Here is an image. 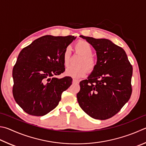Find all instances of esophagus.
I'll return each mask as SVG.
<instances>
[{"mask_svg": "<svg viewBox=\"0 0 146 146\" xmlns=\"http://www.w3.org/2000/svg\"><path fill=\"white\" fill-rule=\"evenodd\" d=\"M73 83H78L79 80H76V79H73Z\"/></svg>", "mask_w": 146, "mask_h": 146, "instance_id": "1", "label": "esophagus"}]
</instances>
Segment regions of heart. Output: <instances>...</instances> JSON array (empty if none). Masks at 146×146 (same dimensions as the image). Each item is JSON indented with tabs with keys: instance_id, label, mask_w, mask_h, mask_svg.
<instances>
[{
	"instance_id": "obj_1",
	"label": "heart",
	"mask_w": 146,
	"mask_h": 146,
	"mask_svg": "<svg viewBox=\"0 0 146 146\" xmlns=\"http://www.w3.org/2000/svg\"><path fill=\"white\" fill-rule=\"evenodd\" d=\"M76 51L83 55L79 60V66H70L66 69L65 74L72 78H78L83 77L87 73V70L91 71L96 66V60L92 56V48L89 43L85 41H80L75 44ZM71 51L70 47H66L62 54L63 63L65 66L69 65L70 60Z\"/></svg>"
}]
</instances>
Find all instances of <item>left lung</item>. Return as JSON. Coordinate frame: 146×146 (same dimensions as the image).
Masks as SVG:
<instances>
[{"instance_id":"obj_1","label":"left lung","mask_w":146,"mask_h":146,"mask_svg":"<svg viewBox=\"0 0 146 146\" xmlns=\"http://www.w3.org/2000/svg\"><path fill=\"white\" fill-rule=\"evenodd\" d=\"M96 52V66L80 82L77 100L87 115L105 120L113 117L130 98L133 68L121 47L107 39L80 36Z\"/></svg>"}]
</instances>
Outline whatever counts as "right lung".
Instances as JSON below:
<instances>
[{"instance_id":"add662e5","label":"right lung","mask_w":146,"mask_h":146,"mask_svg":"<svg viewBox=\"0 0 146 146\" xmlns=\"http://www.w3.org/2000/svg\"><path fill=\"white\" fill-rule=\"evenodd\" d=\"M76 37L44 36L22 50L13 69V97L29 115L43 116L57 107L72 84L64 72L62 54Z\"/></svg>"}]
</instances>
